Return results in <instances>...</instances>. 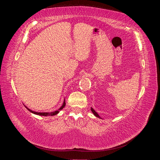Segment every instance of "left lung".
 I'll list each match as a JSON object with an SVG mask.
<instances>
[{
	"instance_id": "1",
	"label": "left lung",
	"mask_w": 160,
	"mask_h": 160,
	"mask_svg": "<svg viewBox=\"0 0 160 160\" xmlns=\"http://www.w3.org/2000/svg\"><path fill=\"white\" fill-rule=\"evenodd\" d=\"M91 111H92V112H93V113L94 114V115L95 116H96V117L97 118H100V116L98 115V113H97L96 112V111L93 109V108H91Z\"/></svg>"
}]
</instances>
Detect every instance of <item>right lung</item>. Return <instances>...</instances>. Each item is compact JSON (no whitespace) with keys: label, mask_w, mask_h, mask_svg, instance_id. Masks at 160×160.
I'll return each mask as SVG.
<instances>
[{"label":"right lung","mask_w":160,"mask_h":160,"mask_svg":"<svg viewBox=\"0 0 160 160\" xmlns=\"http://www.w3.org/2000/svg\"><path fill=\"white\" fill-rule=\"evenodd\" d=\"M65 106V100L64 99V102H63V104H62V105L61 106V107L58 109V110H57V111H52V112H50V113H49V112H44V113H41V112H35V111H32V110H31L30 109H28V108H27L26 106H25V108L30 111V112H31V113H34V114H36V115H42V116H50V115H51V116H52V115H57V113H59V112L60 111V110H61L62 109H63L64 108V107Z\"/></svg>","instance_id":"right-lung-1"}]
</instances>
